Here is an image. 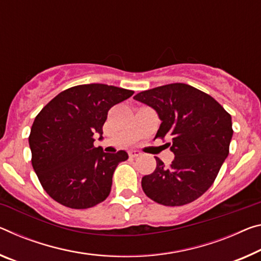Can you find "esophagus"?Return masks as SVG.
I'll return each mask as SVG.
<instances>
[{
	"label": "esophagus",
	"instance_id": "obj_1",
	"mask_svg": "<svg viewBox=\"0 0 261 261\" xmlns=\"http://www.w3.org/2000/svg\"><path fill=\"white\" fill-rule=\"evenodd\" d=\"M140 154H142V153H140V152L137 151V150H131L130 153H129L130 158H137V156H139Z\"/></svg>",
	"mask_w": 261,
	"mask_h": 261
}]
</instances>
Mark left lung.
I'll list each match as a JSON object with an SVG mask.
<instances>
[{"instance_id":"obj_1","label":"left lung","mask_w":261,"mask_h":261,"mask_svg":"<svg viewBox=\"0 0 261 261\" xmlns=\"http://www.w3.org/2000/svg\"><path fill=\"white\" fill-rule=\"evenodd\" d=\"M154 109L161 124L155 138H169L174 160L165 167L156 158L143 176L144 193L156 203L175 206L195 201L210 188L229 154L231 116L214 97L185 84H169L134 97Z\"/></svg>"}]
</instances>
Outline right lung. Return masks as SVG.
I'll return each instance as SVG.
<instances>
[{"label": "right lung", "mask_w": 261, "mask_h": 261, "mask_svg": "<svg viewBox=\"0 0 261 261\" xmlns=\"http://www.w3.org/2000/svg\"><path fill=\"white\" fill-rule=\"evenodd\" d=\"M132 94L103 84L75 86L58 94L36 116L29 137L32 167L58 203L87 209L108 197L115 169L129 155L95 147L94 135L102 137L111 107Z\"/></svg>", "instance_id": "obj_1"}]
</instances>
